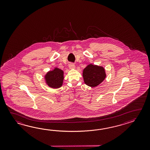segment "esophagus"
Wrapping results in <instances>:
<instances>
[{
	"mask_svg": "<svg viewBox=\"0 0 150 150\" xmlns=\"http://www.w3.org/2000/svg\"><path fill=\"white\" fill-rule=\"evenodd\" d=\"M69 67L70 69H75V65L74 63H70L69 65Z\"/></svg>",
	"mask_w": 150,
	"mask_h": 150,
	"instance_id": "1",
	"label": "esophagus"
}]
</instances>
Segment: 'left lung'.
I'll return each instance as SVG.
<instances>
[{
  "mask_svg": "<svg viewBox=\"0 0 150 150\" xmlns=\"http://www.w3.org/2000/svg\"><path fill=\"white\" fill-rule=\"evenodd\" d=\"M83 76L86 85L91 87H95L105 79V69L101 66L89 64L83 69Z\"/></svg>",
  "mask_w": 150,
  "mask_h": 150,
  "instance_id": "left-lung-1",
  "label": "left lung"
}]
</instances>
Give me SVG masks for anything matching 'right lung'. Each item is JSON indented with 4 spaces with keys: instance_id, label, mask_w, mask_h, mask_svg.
<instances>
[{
    "instance_id": "right-lung-1",
    "label": "right lung",
    "mask_w": 150,
    "mask_h": 150,
    "mask_svg": "<svg viewBox=\"0 0 150 150\" xmlns=\"http://www.w3.org/2000/svg\"><path fill=\"white\" fill-rule=\"evenodd\" d=\"M45 83L49 87L56 89L61 87L64 80V71L57 67L48 71L44 76Z\"/></svg>"
}]
</instances>
